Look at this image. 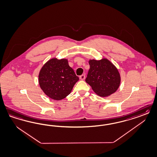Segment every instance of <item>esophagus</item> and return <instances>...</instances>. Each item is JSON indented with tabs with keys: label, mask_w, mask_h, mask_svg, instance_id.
Here are the masks:
<instances>
[{
	"label": "esophagus",
	"mask_w": 157,
	"mask_h": 157,
	"mask_svg": "<svg viewBox=\"0 0 157 157\" xmlns=\"http://www.w3.org/2000/svg\"><path fill=\"white\" fill-rule=\"evenodd\" d=\"M86 78V75H82L81 76H80V79L81 80H84Z\"/></svg>",
	"instance_id": "esophagus-1"
}]
</instances>
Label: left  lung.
<instances>
[{"label":"left lung","instance_id":"1","mask_svg":"<svg viewBox=\"0 0 157 157\" xmlns=\"http://www.w3.org/2000/svg\"><path fill=\"white\" fill-rule=\"evenodd\" d=\"M90 69L86 79L97 95L109 96L117 90L120 84V75L116 66L107 59L89 61Z\"/></svg>","mask_w":157,"mask_h":157}]
</instances>
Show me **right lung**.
<instances>
[{"label":"right lung","instance_id":"1","mask_svg":"<svg viewBox=\"0 0 157 157\" xmlns=\"http://www.w3.org/2000/svg\"><path fill=\"white\" fill-rule=\"evenodd\" d=\"M78 80V77L65 59L49 60L43 66L39 75L41 90L56 101L63 99L69 95Z\"/></svg>","mask_w":157,"mask_h":157}]
</instances>
